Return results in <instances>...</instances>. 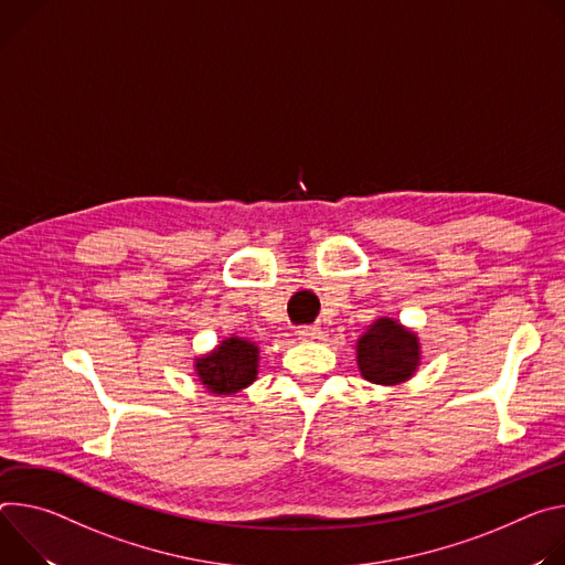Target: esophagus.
I'll use <instances>...</instances> for the list:
<instances>
[{"label": "esophagus", "mask_w": 565, "mask_h": 565, "mask_svg": "<svg viewBox=\"0 0 565 565\" xmlns=\"http://www.w3.org/2000/svg\"><path fill=\"white\" fill-rule=\"evenodd\" d=\"M321 328L317 326H300L298 328V339L300 341H315V339H321Z\"/></svg>", "instance_id": "34e87169"}]
</instances>
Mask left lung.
Segmentation results:
<instances>
[{
    "label": "left lung",
    "instance_id": "left-lung-1",
    "mask_svg": "<svg viewBox=\"0 0 565 565\" xmlns=\"http://www.w3.org/2000/svg\"><path fill=\"white\" fill-rule=\"evenodd\" d=\"M356 361L367 382L399 384L411 377L419 363L417 337L393 319H380L359 339Z\"/></svg>",
    "mask_w": 565,
    "mask_h": 565
}]
</instances>
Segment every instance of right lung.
Instances as JSON below:
<instances>
[{"label": "right lung", "instance_id": "right-lung-1", "mask_svg": "<svg viewBox=\"0 0 565 565\" xmlns=\"http://www.w3.org/2000/svg\"><path fill=\"white\" fill-rule=\"evenodd\" d=\"M258 372V348L231 337L209 356L198 359V374L202 384L215 395H231L248 386Z\"/></svg>", "mask_w": 565, "mask_h": 565}]
</instances>
